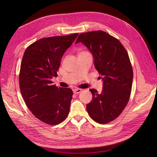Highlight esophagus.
I'll return each instance as SVG.
<instances>
[{
	"label": "esophagus",
	"mask_w": 157,
	"mask_h": 157,
	"mask_svg": "<svg viewBox=\"0 0 157 157\" xmlns=\"http://www.w3.org/2000/svg\"><path fill=\"white\" fill-rule=\"evenodd\" d=\"M81 89H79V88H76V89H74L73 90V93L75 94H78L79 93H80L81 92Z\"/></svg>",
	"instance_id": "1"
}]
</instances>
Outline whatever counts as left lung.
Returning <instances> with one entry per match:
<instances>
[{"label":"left lung","instance_id":"8db88e82","mask_svg":"<svg viewBox=\"0 0 157 157\" xmlns=\"http://www.w3.org/2000/svg\"><path fill=\"white\" fill-rule=\"evenodd\" d=\"M78 43L91 52L103 81L101 94L90 90L92 101L86 105V110L96 122L109 123L119 116L129 100L133 71L128 55L119 40L101 30L81 34L76 41Z\"/></svg>","mask_w":157,"mask_h":157}]
</instances>
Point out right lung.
I'll use <instances>...</instances> for the list:
<instances>
[{"instance_id":"obj_1","label":"right lung","mask_w":157,"mask_h":157,"mask_svg":"<svg viewBox=\"0 0 157 157\" xmlns=\"http://www.w3.org/2000/svg\"><path fill=\"white\" fill-rule=\"evenodd\" d=\"M78 34L43 38L30 45L24 53L19 76L21 94L35 117L47 124L62 122L69 114L72 90L56 86L62 58Z\"/></svg>"}]
</instances>
